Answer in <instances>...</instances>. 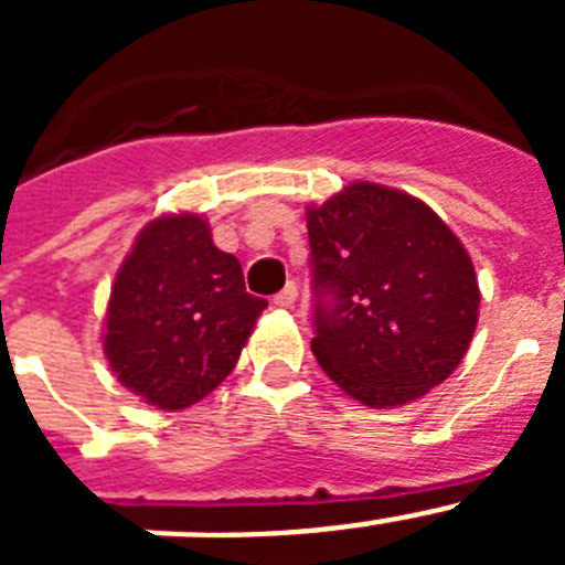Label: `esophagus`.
Instances as JSON below:
<instances>
[{"label":"esophagus","mask_w":565,"mask_h":565,"mask_svg":"<svg viewBox=\"0 0 565 565\" xmlns=\"http://www.w3.org/2000/svg\"><path fill=\"white\" fill-rule=\"evenodd\" d=\"M294 302H297V282H288V286L282 288V291H279L277 297H274V306L291 308Z\"/></svg>","instance_id":"34e87169"}]
</instances>
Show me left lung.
<instances>
[{
	"label": "left lung",
	"mask_w": 565,
	"mask_h": 565,
	"mask_svg": "<svg viewBox=\"0 0 565 565\" xmlns=\"http://www.w3.org/2000/svg\"><path fill=\"white\" fill-rule=\"evenodd\" d=\"M319 367L367 407H398L450 376L478 326L461 239L398 189L351 183L308 209Z\"/></svg>",
	"instance_id": "8db88e82"
}]
</instances>
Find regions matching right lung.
I'll return each instance as SVG.
<instances>
[{"mask_svg": "<svg viewBox=\"0 0 565 565\" xmlns=\"http://www.w3.org/2000/svg\"><path fill=\"white\" fill-rule=\"evenodd\" d=\"M266 306L203 217L163 214L138 234L115 277L104 356L129 393L158 411H183L234 371Z\"/></svg>", "mask_w": 565, "mask_h": 565, "instance_id": "obj_1", "label": "right lung"}]
</instances>
